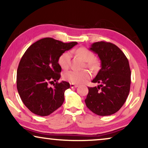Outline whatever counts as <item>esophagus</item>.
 <instances>
[{
	"mask_svg": "<svg viewBox=\"0 0 148 148\" xmlns=\"http://www.w3.org/2000/svg\"><path fill=\"white\" fill-rule=\"evenodd\" d=\"M70 86H71V88H77V87H78L77 85H75V84H70Z\"/></svg>",
	"mask_w": 148,
	"mask_h": 148,
	"instance_id": "34e87169",
	"label": "esophagus"
}]
</instances>
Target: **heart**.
I'll return each mask as SVG.
<instances>
[{
  "instance_id": "b5f03b06",
  "label": "heart",
  "mask_w": 148,
  "mask_h": 148,
  "mask_svg": "<svg viewBox=\"0 0 148 148\" xmlns=\"http://www.w3.org/2000/svg\"><path fill=\"white\" fill-rule=\"evenodd\" d=\"M78 56L82 58L85 62H87V66L92 71H96L100 66V63L98 60L94 59L95 56L94 53L88 48H79L75 51ZM71 60V52H65L62 53L58 58V62L59 65L62 69L69 67ZM63 79L64 80L73 84H82L86 83L90 78V73L88 71H69L64 73Z\"/></svg>"
}]
</instances>
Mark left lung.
I'll return each instance as SVG.
<instances>
[{"label":"left lung","mask_w":148,"mask_h":148,"mask_svg":"<svg viewBox=\"0 0 148 148\" xmlns=\"http://www.w3.org/2000/svg\"><path fill=\"white\" fill-rule=\"evenodd\" d=\"M90 50L101 60V69L92 82L100 85L88 88L85 102L95 114L108 116L120 110L128 97L131 86L129 61L122 50L110 42H95Z\"/></svg>","instance_id":"1"}]
</instances>
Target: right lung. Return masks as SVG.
<instances>
[{
    "label": "right lung",
    "mask_w": 148,
    "mask_h": 148,
    "mask_svg": "<svg viewBox=\"0 0 148 148\" xmlns=\"http://www.w3.org/2000/svg\"><path fill=\"white\" fill-rule=\"evenodd\" d=\"M77 44L45 38L32 44L24 53L17 68V88L22 102L32 112L45 116L62 106L70 84L64 81L58 83L61 72L58 60Z\"/></svg>",
    "instance_id": "add662e5"
}]
</instances>
